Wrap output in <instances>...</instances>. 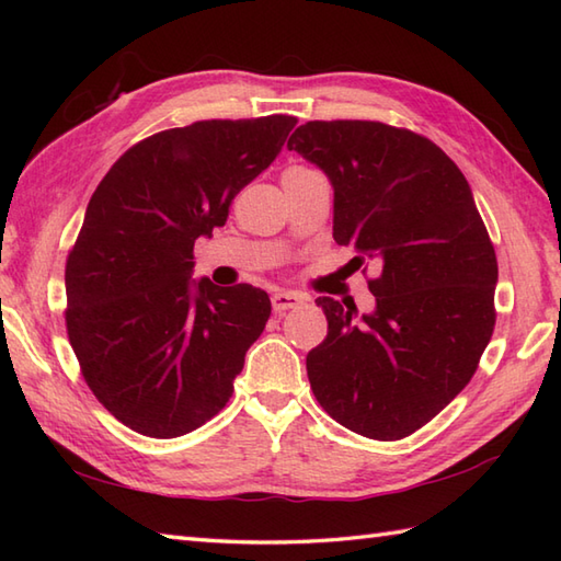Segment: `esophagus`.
<instances>
[{"instance_id":"esophagus-1","label":"esophagus","mask_w":561,"mask_h":561,"mask_svg":"<svg viewBox=\"0 0 561 561\" xmlns=\"http://www.w3.org/2000/svg\"><path fill=\"white\" fill-rule=\"evenodd\" d=\"M301 304V296L299 294H289V291H279V294H272V308L274 313H284V311H291Z\"/></svg>"}]
</instances>
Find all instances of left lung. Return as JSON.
Returning <instances> with one entry per match:
<instances>
[{
	"label": "left lung",
	"mask_w": 561,
	"mask_h": 561,
	"mask_svg": "<svg viewBox=\"0 0 561 561\" xmlns=\"http://www.w3.org/2000/svg\"><path fill=\"white\" fill-rule=\"evenodd\" d=\"M287 147L335 190L332 238L380 270L374 313L316 301L328 337L306 356L313 396L350 432L410 436L470 383L494 332L499 267L472 190L434 141L383 123L313 121Z\"/></svg>",
	"instance_id": "1"
}]
</instances>
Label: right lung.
<instances>
[{"mask_svg": "<svg viewBox=\"0 0 561 561\" xmlns=\"http://www.w3.org/2000/svg\"><path fill=\"white\" fill-rule=\"evenodd\" d=\"M296 117L202 121L127 149L91 195L65 270L67 335L117 422L175 438L224 410L270 296L193 279L199 236L277 159Z\"/></svg>", "mask_w": 561, "mask_h": 561, "instance_id": "right-lung-1", "label": "right lung"}]
</instances>
